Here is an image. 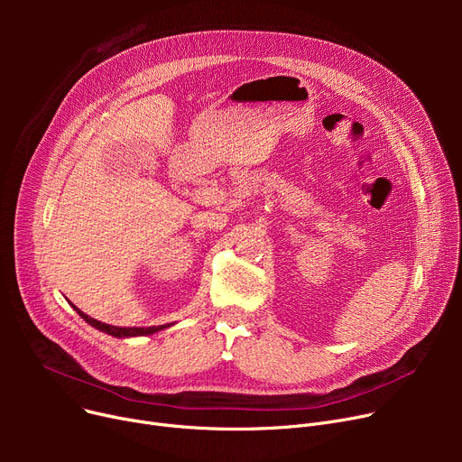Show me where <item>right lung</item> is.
Returning a JSON list of instances; mask_svg holds the SVG:
<instances>
[{
    "instance_id": "right-lung-1",
    "label": "right lung",
    "mask_w": 462,
    "mask_h": 462,
    "mask_svg": "<svg viewBox=\"0 0 462 462\" xmlns=\"http://www.w3.org/2000/svg\"><path fill=\"white\" fill-rule=\"evenodd\" d=\"M70 305H72V303H70ZM72 309H75L91 328L99 329V331H103V333H108V335H112V337H117V338L145 337V335H153V333H157V331H161V329H164V328L174 326V324H164V326H150V328H117V326H110V324H105V322H99V320H95V319L88 317V314H84V312H82L79 307H75V305H72Z\"/></svg>"
}]
</instances>
